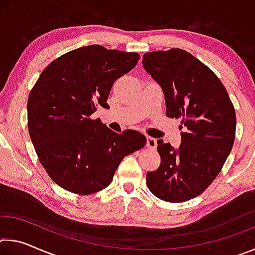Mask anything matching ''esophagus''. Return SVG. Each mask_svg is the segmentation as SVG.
Instances as JSON below:
<instances>
[{
  "label": "esophagus",
  "instance_id": "esophagus-1",
  "mask_svg": "<svg viewBox=\"0 0 255 255\" xmlns=\"http://www.w3.org/2000/svg\"><path fill=\"white\" fill-rule=\"evenodd\" d=\"M146 145L149 149H155L157 146V139H155L153 137H147V141H146Z\"/></svg>",
  "mask_w": 255,
  "mask_h": 255
}]
</instances>
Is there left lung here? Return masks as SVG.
<instances>
[{
  "mask_svg": "<svg viewBox=\"0 0 255 255\" xmlns=\"http://www.w3.org/2000/svg\"><path fill=\"white\" fill-rule=\"evenodd\" d=\"M141 63L163 90L167 117H182L185 127L178 149L157 140L161 164L147 172L146 184L164 201L190 200L209 187L231 153L236 130L234 106L221 80L188 51H152Z\"/></svg>",
  "mask_w": 255,
  "mask_h": 255,
  "instance_id": "obj_1",
  "label": "left lung"
}]
</instances>
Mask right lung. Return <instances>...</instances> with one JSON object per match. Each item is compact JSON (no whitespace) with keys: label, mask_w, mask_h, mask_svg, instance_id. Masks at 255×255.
<instances>
[{"label":"right lung","mask_w":255,"mask_h":255,"mask_svg":"<svg viewBox=\"0 0 255 255\" xmlns=\"http://www.w3.org/2000/svg\"><path fill=\"white\" fill-rule=\"evenodd\" d=\"M139 55L81 47L47 66L29 94L28 128L38 158L59 187L91 195L111 183L120 162L143 148L136 130L112 131L91 116L107 103L115 81L137 65Z\"/></svg>","instance_id":"1"}]
</instances>
